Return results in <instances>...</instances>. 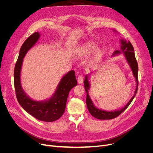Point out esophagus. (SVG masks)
Here are the masks:
<instances>
[{
    "label": "esophagus",
    "mask_w": 153,
    "mask_h": 153,
    "mask_svg": "<svg viewBox=\"0 0 153 153\" xmlns=\"http://www.w3.org/2000/svg\"><path fill=\"white\" fill-rule=\"evenodd\" d=\"M77 82L79 84H82L84 82V77L82 76H79L77 77Z\"/></svg>",
    "instance_id": "34e87169"
}]
</instances>
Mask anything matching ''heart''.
Wrapping results in <instances>:
<instances>
[{
  "label": "heart",
  "instance_id": "obj_1",
  "mask_svg": "<svg viewBox=\"0 0 153 153\" xmlns=\"http://www.w3.org/2000/svg\"><path fill=\"white\" fill-rule=\"evenodd\" d=\"M98 45L92 42H87L79 46L76 50L77 54L80 57H87L93 54V56L91 59V62H98L104 55V51L103 50L98 49Z\"/></svg>",
  "mask_w": 153,
  "mask_h": 153
}]
</instances>
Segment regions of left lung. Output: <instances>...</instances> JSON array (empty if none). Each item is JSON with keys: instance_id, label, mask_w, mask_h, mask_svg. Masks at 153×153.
<instances>
[{"instance_id": "1", "label": "left lung", "mask_w": 153, "mask_h": 153, "mask_svg": "<svg viewBox=\"0 0 153 153\" xmlns=\"http://www.w3.org/2000/svg\"><path fill=\"white\" fill-rule=\"evenodd\" d=\"M114 31L117 32L116 30H114ZM120 43H121V50H116L114 52L112 56H115L116 55L120 54L123 53L126 61H127L128 65L130 66L131 71L133 72V75L136 81V89L134 91V93L133 97L131 99L128 101V102L126 105L122 107V108H120L118 110H115L114 111H106L102 109H100L97 107H96L93 102L92 101L90 95H89V91L90 89L91 83H90V77L91 73L87 74L85 76L84 84L85 90L87 93V97H86V104L88 110L90 112V114L95 118L99 119V120H110L113 119L118 117L121 114L122 112L125 110L127 107L130 105V104L133 100L134 97L138 91V62L136 61L134 52V48L132 46L131 43L130 42L129 40L127 41L125 39H120Z\"/></svg>"}]
</instances>
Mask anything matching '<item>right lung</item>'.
<instances>
[{"label":"right lung","mask_w":153,"mask_h":153,"mask_svg":"<svg viewBox=\"0 0 153 153\" xmlns=\"http://www.w3.org/2000/svg\"><path fill=\"white\" fill-rule=\"evenodd\" d=\"M39 32L30 35L22 45L14 69V85L17 100L22 107L31 115L41 121L52 122L58 120L65 111L67 99L70 91L77 82L74 71H70L62 76L51 97L43 101L31 99L23 91L20 79L23 58L27 52L38 42Z\"/></svg>","instance_id":"add662e5"}]
</instances>
